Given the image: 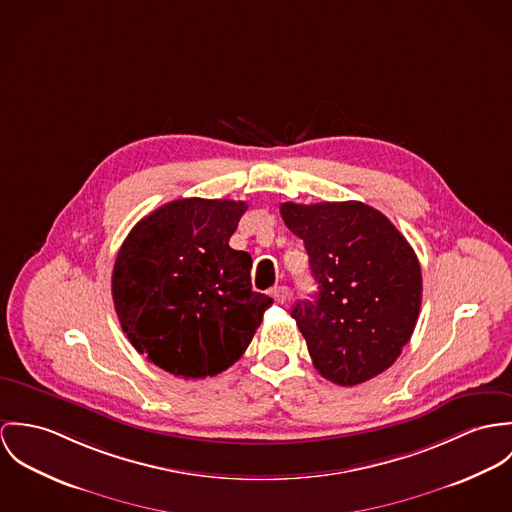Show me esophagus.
Returning a JSON list of instances; mask_svg holds the SVG:
<instances>
[{
  "instance_id": "obj_1",
  "label": "esophagus",
  "mask_w": 512,
  "mask_h": 512,
  "mask_svg": "<svg viewBox=\"0 0 512 512\" xmlns=\"http://www.w3.org/2000/svg\"><path fill=\"white\" fill-rule=\"evenodd\" d=\"M271 296H273L279 304H284V302L290 298V290H288V286L281 284V286H275V288L271 290Z\"/></svg>"
}]
</instances>
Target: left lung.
Here are the masks:
<instances>
[{
    "label": "left lung",
    "mask_w": 512,
    "mask_h": 512,
    "mask_svg": "<svg viewBox=\"0 0 512 512\" xmlns=\"http://www.w3.org/2000/svg\"><path fill=\"white\" fill-rule=\"evenodd\" d=\"M304 241L318 283L292 318L318 373L341 387L365 383L397 361L422 302L420 263L387 216L363 202L281 204Z\"/></svg>",
    "instance_id": "8db88e82"
}]
</instances>
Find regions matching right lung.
<instances>
[{
    "label": "right lung",
    "instance_id": "right-lung-1",
    "mask_svg": "<svg viewBox=\"0 0 512 512\" xmlns=\"http://www.w3.org/2000/svg\"><path fill=\"white\" fill-rule=\"evenodd\" d=\"M245 210L235 200H172L131 229L117 253L112 294L121 330L174 377L226 371L273 304L251 288V255L229 247Z\"/></svg>",
    "mask_w": 512,
    "mask_h": 512
}]
</instances>
